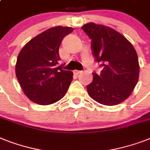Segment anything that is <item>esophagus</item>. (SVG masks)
I'll return each instance as SVG.
<instances>
[{
	"label": "esophagus",
	"instance_id": "1",
	"mask_svg": "<svg viewBox=\"0 0 150 150\" xmlns=\"http://www.w3.org/2000/svg\"><path fill=\"white\" fill-rule=\"evenodd\" d=\"M73 73H74L75 75H79L80 73H81V71H79V70H74V71H73Z\"/></svg>",
	"mask_w": 150,
	"mask_h": 150
}]
</instances>
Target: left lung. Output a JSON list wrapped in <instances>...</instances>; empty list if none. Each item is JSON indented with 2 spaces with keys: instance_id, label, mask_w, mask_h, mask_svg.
<instances>
[{
  "instance_id": "1",
  "label": "left lung",
  "mask_w": 150,
  "mask_h": 150,
  "mask_svg": "<svg viewBox=\"0 0 150 150\" xmlns=\"http://www.w3.org/2000/svg\"><path fill=\"white\" fill-rule=\"evenodd\" d=\"M81 28L92 41L95 61L103 67L100 75L93 72L88 93L105 105L122 103L138 81L139 64L136 50L123 35L109 27L88 23Z\"/></svg>"
}]
</instances>
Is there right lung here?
Listing matches in <instances>:
<instances>
[{"instance_id": "obj_1", "label": "right lung", "mask_w": 150, "mask_h": 150, "mask_svg": "<svg viewBox=\"0 0 150 150\" xmlns=\"http://www.w3.org/2000/svg\"><path fill=\"white\" fill-rule=\"evenodd\" d=\"M74 29L57 26L41 33L23 47L18 56L16 76L27 97L47 105L66 94L73 73L63 70L58 49L66 35Z\"/></svg>"}]
</instances>
